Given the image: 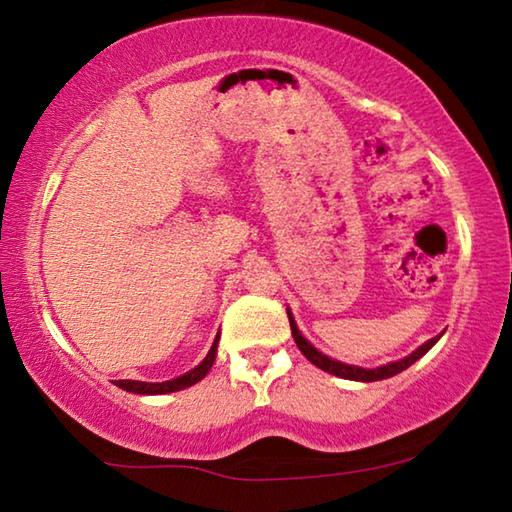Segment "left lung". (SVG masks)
I'll use <instances>...</instances> for the list:
<instances>
[{
  "mask_svg": "<svg viewBox=\"0 0 512 512\" xmlns=\"http://www.w3.org/2000/svg\"><path fill=\"white\" fill-rule=\"evenodd\" d=\"M287 316H289V323H291V334H293V341H296V345L300 348V352L305 354V357L314 363V366H318L320 370L329 372V375H336V377H343V379H352V381H379V379H388L397 375V372H402L411 366V363L418 361L420 357H424L433 345H436V341L440 339V336H436V339H431L427 343H422L418 350L411 352L409 357H404L400 361H393V363H386V366H379V368H359V366H348V363H341L336 359H329L325 357L323 352H318L314 345H311L305 336L300 334V329L296 325V320H293L291 311L287 309Z\"/></svg>",
  "mask_w": 512,
  "mask_h": 512,
  "instance_id": "8db88e82",
  "label": "left lung"
}]
</instances>
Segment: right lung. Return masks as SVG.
I'll return each mask as SVG.
<instances>
[{"mask_svg":"<svg viewBox=\"0 0 512 512\" xmlns=\"http://www.w3.org/2000/svg\"><path fill=\"white\" fill-rule=\"evenodd\" d=\"M216 345H219V334H216V339L212 343L210 352H207V357L198 363L194 370L185 372V375H180L176 379H169V381H158V384H151V381H133V379H117L115 384L119 388H124L128 393H137V395H164V393H176V391H183V388L194 386L196 381H201L207 372H210L212 363L216 359Z\"/></svg>","mask_w":512,"mask_h":512,"instance_id":"right-lung-1","label":"right lung"}]
</instances>
